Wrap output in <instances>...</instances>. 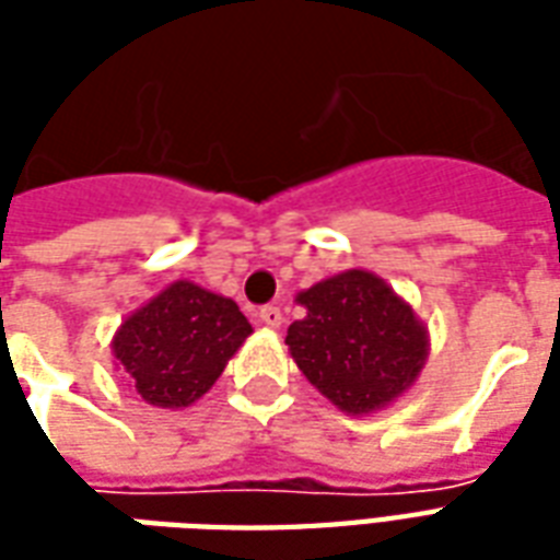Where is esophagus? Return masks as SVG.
<instances>
[{
    "label": "esophagus",
    "mask_w": 560,
    "mask_h": 560,
    "mask_svg": "<svg viewBox=\"0 0 560 560\" xmlns=\"http://www.w3.org/2000/svg\"><path fill=\"white\" fill-rule=\"evenodd\" d=\"M260 324H264V327H269V329H279L281 324H284V315H281V308L279 305H264V308H260Z\"/></svg>",
    "instance_id": "obj_1"
}]
</instances>
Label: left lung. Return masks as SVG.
<instances>
[{
    "instance_id": "1",
    "label": "left lung",
    "mask_w": 560,
    "mask_h": 560,
    "mask_svg": "<svg viewBox=\"0 0 560 560\" xmlns=\"http://www.w3.org/2000/svg\"><path fill=\"white\" fill-rule=\"evenodd\" d=\"M303 320L288 351L305 381L339 411L369 417L417 384L429 360V327L411 303L369 269H345L296 293Z\"/></svg>"
}]
</instances>
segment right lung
<instances>
[{
    "label": "right lung",
    "instance_id": "add662e5",
    "mask_svg": "<svg viewBox=\"0 0 560 560\" xmlns=\"http://www.w3.org/2000/svg\"><path fill=\"white\" fill-rule=\"evenodd\" d=\"M248 336L252 324L231 296L179 279L131 312L110 348L140 401L183 411L212 389Z\"/></svg>",
    "mask_w": 560,
    "mask_h": 560
}]
</instances>
